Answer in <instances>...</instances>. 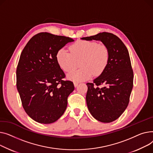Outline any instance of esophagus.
Returning a JSON list of instances; mask_svg holds the SVG:
<instances>
[{
  "mask_svg": "<svg viewBox=\"0 0 153 153\" xmlns=\"http://www.w3.org/2000/svg\"><path fill=\"white\" fill-rule=\"evenodd\" d=\"M78 84H79V83H78V82H74V85H75V87H76V86L78 85Z\"/></svg>",
  "mask_w": 153,
  "mask_h": 153,
  "instance_id": "1",
  "label": "esophagus"
}]
</instances>
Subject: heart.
I'll return each instance as SVG.
<instances>
[{"instance_id":"1","label":"heart","mask_w":153,"mask_h":153,"mask_svg":"<svg viewBox=\"0 0 153 153\" xmlns=\"http://www.w3.org/2000/svg\"><path fill=\"white\" fill-rule=\"evenodd\" d=\"M70 52L64 48L58 50L56 58L59 67L66 72L76 68L80 62L79 70L71 72L68 78L82 82L91 78L94 73L101 75L106 68L110 59L109 49L106 45L94 41L78 40L69 47Z\"/></svg>"}]
</instances>
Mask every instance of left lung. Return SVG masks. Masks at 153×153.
I'll use <instances>...</instances> for the list:
<instances>
[{
  "label": "left lung",
  "instance_id": "left-lung-1",
  "mask_svg": "<svg viewBox=\"0 0 153 153\" xmlns=\"http://www.w3.org/2000/svg\"><path fill=\"white\" fill-rule=\"evenodd\" d=\"M82 39L101 41L109 49V62L105 70L93 83H86V100L94 119L104 123L112 122L126 109L133 88V71L128 49L119 38L110 33Z\"/></svg>",
  "mask_w": 153,
  "mask_h": 153
}]
</instances>
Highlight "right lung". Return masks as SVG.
<instances>
[{"label":"right lung","mask_w":153,"mask_h":153,"mask_svg":"<svg viewBox=\"0 0 153 153\" xmlns=\"http://www.w3.org/2000/svg\"><path fill=\"white\" fill-rule=\"evenodd\" d=\"M74 39L46 32L33 36L24 48L16 68V88L26 114L36 122L48 124L57 120L74 90L56 55Z\"/></svg>","instance_id":"1"}]
</instances>
